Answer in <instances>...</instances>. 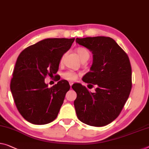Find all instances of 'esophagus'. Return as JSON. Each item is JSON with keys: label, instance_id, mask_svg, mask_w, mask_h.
<instances>
[{"label": "esophagus", "instance_id": "34e87169", "mask_svg": "<svg viewBox=\"0 0 149 149\" xmlns=\"http://www.w3.org/2000/svg\"><path fill=\"white\" fill-rule=\"evenodd\" d=\"M69 84H70V88H71V86H72V85L73 84V82H69Z\"/></svg>", "mask_w": 149, "mask_h": 149}]
</instances>
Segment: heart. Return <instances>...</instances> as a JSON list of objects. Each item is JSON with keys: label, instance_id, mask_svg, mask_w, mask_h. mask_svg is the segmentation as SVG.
<instances>
[{"label": "heart", "instance_id": "b5f03b06", "mask_svg": "<svg viewBox=\"0 0 149 149\" xmlns=\"http://www.w3.org/2000/svg\"><path fill=\"white\" fill-rule=\"evenodd\" d=\"M77 52L79 55L81 60L82 61H87L90 57V52L88 51L87 49L84 47H79L77 49ZM77 74L72 70H68L65 72L63 74V77L65 79L68 80V81H74L77 78Z\"/></svg>", "mask_w": 149, "mask_h": 149}]
</instances>
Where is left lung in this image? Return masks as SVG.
<instances>
[{
  "mask_svg": "<svg viewBox=\"0 0 149 149\" xmlns=\"http://www.w3.org/2000/svg\"><path fill=\"white\" fill-rule=\"evenodd\" d=\"M76 42L92 52L93 62L90 72L82 81L96 85L91 93L84 86L75 83L74 101L79 119L93 127H103L116 119L129 97L132 88V69L127 53L106 36L76 38Z\"/></svg>",
  "mask_w": 149,
  "mask_h": 149,
  "instance_id": "left-lung-1",
  "label": "left lung"
}]
</instances>
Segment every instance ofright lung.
<instances>
[{
	"label": "right lung",
	"instance_id": "right-lung-1",
	"mask_svg": "<svg viewBox=\"0 0 149 149\" xmlns=\"http://www.w3.org/2000/svg\"><path fill=\"white\" fill-rule=\"evenodd\" d=\"M74 40L47 38L26 48L18 56L10 91L18 111L32 124H48L57 117L69 83L61 80L49 88L45 79L57 72L62 56Z\"/></svg>",
	"mask_w": 149,
	"mask_h": 149
}]
</instances>
